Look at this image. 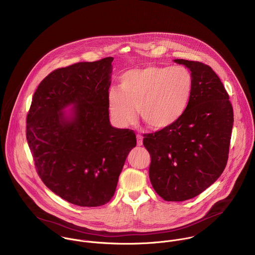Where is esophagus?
I'll return each mask as SVG.
<instances>
[{
  "mask_svg": "<svg viewBox=\"0 0 255 255\" xmlns=\"http://www.w3.org/2000/svg\"><path fill=\"white\" fill-rule=\"evenodd\" d=\"M136 139H137V145H138V146H141V145H142V136L139 135V134H137V135H136Z\"/></svg>",
  "mask_w": 255,
  "mask_h": 255,
  "instance_id": "esophagus-1",
  "label": "esophagus"
}]
</instances>
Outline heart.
<instances>
[{"mask_svg":"<svg viewBox=\"0 0 255 255\" xmlns=\"http://www.w3.org/2000/svg\"><path fill=\"white\" fill-rule=\"evenodd\" d=\"M194 79L185 66H145L129 70L120 78L119 89L108 95L109 111L119 127L135 119L153 130L175 125L186 113L193 94Z\"/></svg>","mask_w":255,"mask_h":255,"instance_id":"b5f03b06","label":"heart"}]
</instances>
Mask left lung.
Returning a JSON list of instances; mask_svg holds the SVG:
<instances>
[{
	"label": "left lung",
	"mask_w": 255,
	"mask_h": 255,
	"mask_svg": "<svg viewBox=\"0 0 255 255\" xmlns=\"http://www.w3.org/2000/svg\"><path fill=\"white\" fill-rule=\"evenodd\" d=\"M190 69L194 89L184 116L169 128L144 133L150 154L149 179L165 201L192 199L209 188L226 168L234 110L213 69L199 61L175 59Z\"/></svg>",
	"instance_id": "1"
}]
</instances>
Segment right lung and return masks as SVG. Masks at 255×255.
Returning <instances> with one entry per match:
<instances>
[{
  "label": "right lung",
  "instance_id": "1",
  "mask_svg": "<svg viewBox=\"0 0 255 255\" xmlns=\"http://www.w3.org/2000/svg\"><path fill=\"white\" fill-rule=\"evenodd\" d=\"M113 57L58 68L37 87L26 117V139L38 176L53 193L80 207L115 194L133 130L110 124ZM74 105L67 117L63 110Z\"/></svg>",
  "mask_w": 255,
  "mask_h": 255
}]
</instances>
